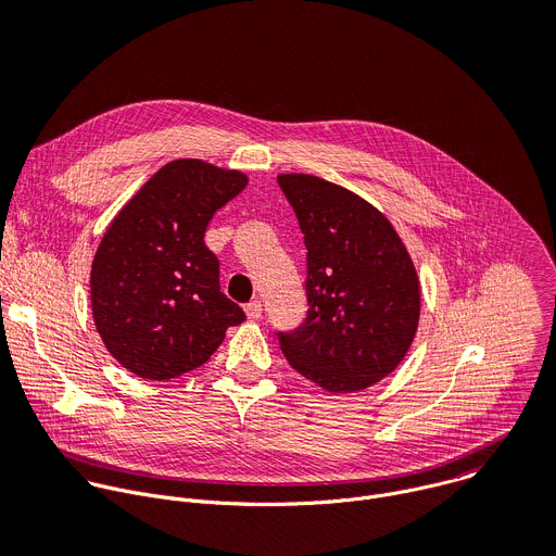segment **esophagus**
I'll list each match as a JSON object with an SVG mask.
<instances>
[{"label":"esophagus","mask_w":556,"mask_h":556,"mask_svg":"<svg viewBox=\"0 0 556 556\" xmlns=\"http://www.w3.org/2000/svg\"><path fill=\"white\" fill-rule=\"evenodd\" d=\"M244 309H247V316L251 321H257V319H262V301H251V303H247L244 305Z\"/></svg>","instance_id":"34e87169"}]
</instances>
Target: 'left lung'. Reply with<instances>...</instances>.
Returning a JSON list of instances; mask_svg holds the SVG:
<instances>
[{"instance_id":"obj_1","label":"left lung","mask_w":556,"mask_h":556,"mask_svg":"<svg viewBox=\"0 0 556 556\" xmlns=\"http://www.w3.org/2000/svg\"><path fill=\"white\" fill-rule=\"evenodd\" d=\"M305 242L307 312L277 332L288 363L332 393L371 387L409 352L420 281L389 219L356 193L307 174L277 178Z\"/></svg>"}]
</instances>
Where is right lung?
I'll return each mask as SVG.
<instances>
[{
	"label": "right lung",
	"instance_id": "add662e5",
	"mask_svg": "<svg viewBox=\"0 0 556 556\" xmlns=\"http://www.w3.org/2000/svg\"><path fill=\"white\" fill-rule=\"evenodd\" d=\"M249 178L195 157L167 163L121 208L92 262L90 296L108 352L131 374L172 380L200 365L247 314L219 290L204 232Z\"/></svg>",
	"mask_w": 556,
	"mask_h": 556
}]
</instances>
